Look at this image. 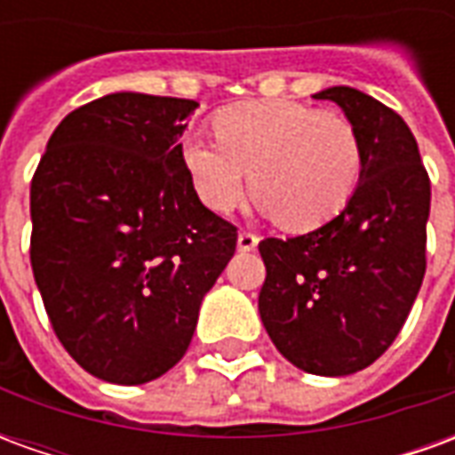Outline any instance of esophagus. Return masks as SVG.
I'll return each instance as SVG.
<instances>
[{"instance_id": "1", "label": "esophagus", "mask_w": 455, "mask_h": 455, "mask_svg": "<svg viewBox=\"0 0 455 455\" xmlns=\"http://www.w3.org/2000/svg\"><path fill=\"white\" fill-rule=\"evenodd\" d=\"M258 241H260V236L253 234V231H241L238 234V248L241 251H253L258 246Z\"/></svg>"}]
</instances>
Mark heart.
<instances>
[{
	"label": "heart",
	"instance_id": "heart-1",
	"mask_svg": "<svg viewBox=\"0 0 455 455\" xmlns=\"http://www.w3.org/2000/svg\"><path fill=\"white\" fill-rule=\"evenodd\" d=\"M217 140L188 136L180 158L199 199L227 214L253 197L292 231L339 217L361 182L358 131L341 112L290 100L224 107L212 119Z\"/></svg>",
	"mask_w": 455,
	"mask_h": 455
}]
</instances>
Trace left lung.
Instances as JSON below:
<instances>
[{
	"mask_svg": "<svg viewBox=\"0 0 455 455\" xmlns=\"http://www.w3.org/2000/svg\"><path fill=\"white\" fill-rule=\"evenodd\" d=\"M331 100L358 131L361 182L339 217L295 238H263L258 309L287 361L312 375H351L397 339L427 273L431 182L400 114L353 87Z\"/></svg>",
	"mask_w": 455,
	"mask_h": 455,
	"instance_id": "8db88e82",
	"label": "left lung"
}]
</instances>
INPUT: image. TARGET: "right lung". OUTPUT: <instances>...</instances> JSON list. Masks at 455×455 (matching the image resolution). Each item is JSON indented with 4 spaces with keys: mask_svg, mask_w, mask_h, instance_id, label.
<instances>
[{
    "mask_svg": "<svg viewBox=\"0 0 455 455\" xmlns=\"http://www.w3.org/2000/svg\"><path fill=\"white\" fill-rule=\"evenodd\" d=\"M195 100L107 94L65 116L31 180V267L58 341L116 385L185 355L236 227L180 158Z\"/></svg>",
    "mask_w": 455,
    "mask_h": 455,
    "instance_id": "1",
    "label": "right lung"
}]
</instances>
